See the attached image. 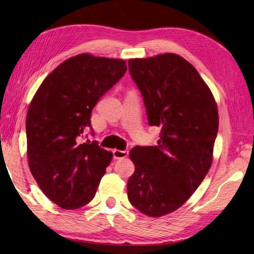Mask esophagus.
<instances>
[{
    "mask_svg": "<svg viewBox=\"0 0 254 254\" xmlns=\"http://www.w3.org/2000/svg\"><path fill=\"white\" fill-rule=\"evenodd\" d=\"M113 158L115 159H122L127 158L128 156L127 150H119V149H113Z\"/></svg>",
    "mask_w": 254,
    "mask_h": 254,
    "instance_id": "34e87169",
    "label": "esophagus"
}]
</instances>
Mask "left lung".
Listing matches in <instances>:
<instances>
[{"instance_id": "left-lung-1", "label": "left lung", "mask_w": 254, "mask_h": 254, "mask_svg": "<svg viewBox=\"0 0 254 254\" xmlns=\"http://www.w3.org/2000/svg\"><path fill=\"white\" fill-rule=\"evenodd\" d=\"M128 71L146 108L148 124L160 127L156 146H135L127 181L128 201L160 217L185 204L207 175L218 132L212 91L191 63L174 53L131 59Z\"/></svg>"}]
</instances>
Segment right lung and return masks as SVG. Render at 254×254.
<instances>
[{
	"mask_svg": "<svg viewBox=\"0 0 254 254\" xmlns=\"http://www.w3.org/2000/svg\"><path fill=\"white\" fill-rule=\"evenodd\" d=\"M123 60L83 53L69 58L38 88L26 118L29 168L41 191L64 209L94 198L112 154L80 142L91 110L127 72Z\"/></svg>",
	"mask_w": 254,
	"mask_h": 254,
	"instance_id": "right-lung-1",
	"label": "right lung"
}]
</instances>
